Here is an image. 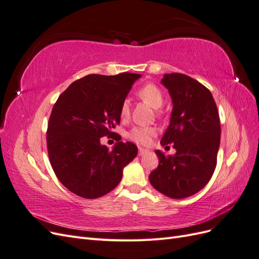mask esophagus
<instances>
[{
    "label": "esophagus",
    "mask_w": 259,
    "mask_h": 259,
    "mask_svg": "<svg viewBox=\"0 0 259 259\" xmlns=\"http://www.w3.org/2000/svg\"><path fill=\"white\" fill-rule=\"evenodd\" d=\"M148 150L147 149H144V148H138V154L139 155H144L145 153H147Z\"/></svg>",
    "instance_id": "34e87169"
}]
</instances>
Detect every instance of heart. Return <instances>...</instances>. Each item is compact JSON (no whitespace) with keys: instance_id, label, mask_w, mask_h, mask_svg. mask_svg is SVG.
<instances>
[{"instance_id":"1","label":"heart","mask_w":259,"mask_h":259,"mask_svg":"<svg viewBox=\"0 0 259 259\" xmlns=\"http://www.w3.org/2000/svg\"><path fill=\"white\" fill-rule=\"evenodd\" d=\"M138 96L142 98L145 103L153 109H159L164 103V96L162 91L155 84H146L142 89H139ZM120 115L122 119H127L130 115V105L127 100H124L120 108ZM156 135V128L153 126H135L133 127L127 134V137L133 142L142 145H150L152 139Z\"/></svg>"}]
</instances>
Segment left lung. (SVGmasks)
I'll list each match as a JSON object with an SVG mask.
<instances>
[{
  "instance_id": "1",
  "label": "left lung",
  "mask_w": 259,
  "mask_h": 259,
  "mask_svg": "<svg viewBox=\"0 0 259 259\" xmlns=\"http://www.w3.org/2000/svg\"><path fill=\"white\" fill-rule=\"evenodd\" d=\"M161 83L171 98L169 125L161 145H173L176 153L156 150L159 166L149 175L154 189L171 199H184L206 186L217 163L221 121L210 92L182 73L164 74Z\"/></svg>"
}]
</instances>
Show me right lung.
Returning <instances> with one entry per match:
<instances>
[{
    "label": "right lung",
    "mask_w": 259,
    "mask_h": 259,
    "mask_svg": "<svg viewBox=\"0 0 259 259\" xmlns=\"http://www.w3.org/2000/svg\"><path fill=\"white\" fill-rule=\"evenodd\" d=\"M142 74H90L73 82L54 105L48 126V151L59 182L84 199H96L120 184L137 146L100 144L120 124V108Z\"/></svg>",
    "instance_id": "1"
}]
</instances>
